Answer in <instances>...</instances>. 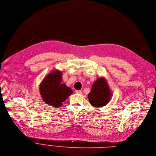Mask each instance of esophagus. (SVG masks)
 <instances>
[{
  "label": "esophagus",
  "mask_w": 156,
  "mask_h": 156,
  "mask_svg": "<svg viewBox=\"0 0 156 156\" xmlns=\"http://www.w3.org/2000/svg\"><path fill=\"white\" fill-rule=\"evenodd\" d=\"M75 93H77V94H82V91H81L80 90H76Z\"/></svg>",
  "instance_id": "34e87169"
}]
</instances>
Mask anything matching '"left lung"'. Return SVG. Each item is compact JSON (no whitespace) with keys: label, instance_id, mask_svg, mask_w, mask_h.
<instances>
[{"label":"left lung","instance_id":"1","mask_svg":"<svg viewBox=\"0 0 156 156\" xmlns=\"http://www.w3.org/2000/svg\"><path fill=\"white\" fill-rule=\"evenodd\" d=\"M112 95V91L106 78L101 76L93 83L88 98L91 106L95 108H102L110 101Z\"/></svg>","mask_w":156,"mask_h":156}]
</instances>
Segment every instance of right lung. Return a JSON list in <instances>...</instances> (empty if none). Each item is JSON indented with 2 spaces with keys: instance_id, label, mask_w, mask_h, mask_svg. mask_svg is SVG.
Wrapping results in <instances>:
<instances>
[{
  "instance_id": "obj_1",
  "label": "right lung",
  "mask_w": 156,
  "mask_h": 156,
  "mask_svg": "<svg viewBox=\"0 0 156 156\" xmlns=\"http://www.w3.org/2000/svg\"><path fill=\"white\" fill-rule=\"evenodd\" d=\"M62 72L53 69L47 75L39 85V91L44 103L54 108H60L73 93V90L62 83Z\"/></svg>"
}]
</instances>
